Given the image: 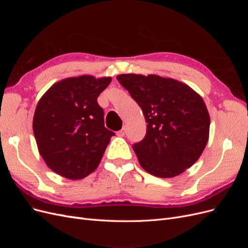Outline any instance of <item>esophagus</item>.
I'll return each mask as SVG.
<instances>
[{"mask_svg":"<svg viewBox=\"0 0 248 248\" xmlns=\"http://www.w3.org/2000/svg\"><path fill=\"white\" fill-rule=\"evenodd\" d=\"M117 136H119V137H124V136H125V126L123 127V128H122L121 130H119V131L117 132Z\"/></svg>","mask_w":248,"mask_h":248,"instance_id":"1","label":"esophagus"}]
</instances>
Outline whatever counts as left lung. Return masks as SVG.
Instances as JSON below:
<instances>
[{
	"instance_id": "8db88e82",
	"label": "left lung",
	"mask_w": 248,
	"mask_h": 248,
	"mask_svg": "<svg viewBox=\"0 0 248 248\" xmlns=\"http://www.w3.org/2000/svg\"><path fill=\"white\" fill-rule=\"evenodd\" d=\"M117 79L145 116L146 136L132 146L141 168L159 178L182 174L200 158L208 142L210 117L204 100L172 78L129 73Z\"/></svg>"
}]
</instances>
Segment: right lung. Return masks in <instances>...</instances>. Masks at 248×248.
<instances>
[{"label": "right lung", "instance_id": "add662e5", "mask_svg": "<svg viewBox=\"0 0 248 248\" xmlns=\"http://www.w3.org/2000/svg\"><path fill=\"white\" fill-rule=\"evenodd\" d=\"M111 78L91 76L56 82L37 104L33 131L39 153L58 175L79 180L93 172L115 133L104 127L97 102Z\"/></svg>", "mask_w": 248, "mask_h": 248}]
</instances>
